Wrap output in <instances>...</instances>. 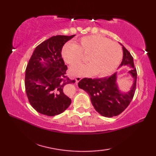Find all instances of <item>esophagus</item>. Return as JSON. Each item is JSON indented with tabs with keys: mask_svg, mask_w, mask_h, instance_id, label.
<instances>
[{
	"mask_svg": "<svg viewBox=\"0 0 156 156\" xmlns=\"http://www.w3.org/2000/svg\"><path fill=\"white\" fill-rule=\"evenodd\" d=\"M82 78L80 77V76H77V77H76V78H75V80H76V83H78V82L79 81H80Z\"/></svg>",
	"mask_w": 156,
	"mask_h": 156,
	"instance_id": "esophagus-1",
	"label": "esophagus"
}]
</instances>
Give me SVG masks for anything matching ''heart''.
I'll return each instance as SVG.
<instances>
[{
  "label": "heart",
  "mask_w": 156,
  "mask_h": 156,
  "mask_svg": "<svg viewBox=\"0 0 156 156\" xmlns=\"http://www.w3.org/2000/svg\"><path fill=\"white\" fill-rule=\"evenodd\" d=\"M61 54L64 60L71 66L82 61L83 55H88L89 64L76 65L69 69V74L74 76H107L117 68L122 58V49L117 43L99 35L86 36L77 44L66 43Z\"/></svg>",
  "instance_id": "b5f03b06"
}]
</instances>
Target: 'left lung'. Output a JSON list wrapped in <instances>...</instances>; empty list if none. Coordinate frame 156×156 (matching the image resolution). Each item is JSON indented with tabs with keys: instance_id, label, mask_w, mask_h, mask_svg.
<instances>
[{
	"instance_id": "left-lung-1",
	"label": "left lung",
	"mask_w": 156,
	"mask_h": 156,
	"mask_svg": "<svg viewBox=\"0 0 156 156\" xmlns=\"http://www.w3.org/2000/svg\"><path fill=\"white\" fill-rule=\"evenodd\" d=\"M123 57L121 64L129 66L130 69L127 73L133 78V84L128 92H122L117 84V72L102 78H84L78 82V87L83 89L90 96V101L95 110L105 117L117 116L123 111L130 104L136 88L137 70L135 68L133 58L130 53L123 45Z\"/></svg>"
}]
</instances>
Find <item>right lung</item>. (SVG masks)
<instances>
[{
	"instance_id": "obj_1",
	"label": "right lung",
	"mask_w": 156,
	"mask_h": 156,
	"mask_svg": "<svg viewBox=\"0 0 156 156\" xmlns=\"http://www.w3.org/2000/svg\"><path fill=\"white\" fill-rule=\"evenodd\" d=\"M74 36H53L37 45L29 59L25 70V90L31 105L39 113L57 115L71 104L65 88L75 80L66 76L68 68L61 51Z\"/></svg>"
}]
</instances>
